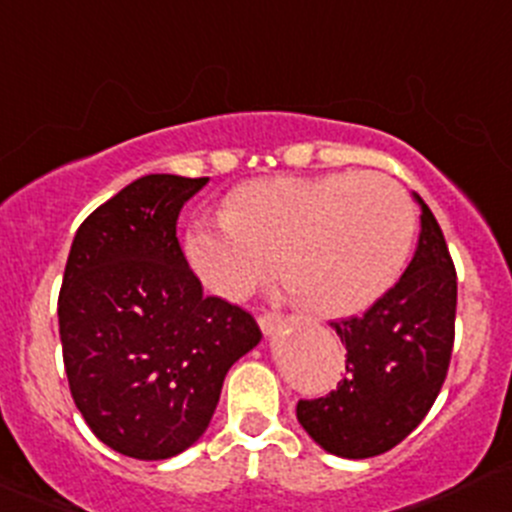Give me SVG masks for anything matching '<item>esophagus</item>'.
<instances>
[{
  "instance_id": "esophagus-1",
  "label": "esophagus",
  "mask_w": 512,
  "mask_h": 512,
  "mask_svg": "<svg viewBox=\"0 0 512 512\" xmlns=\"http://www.w3.org/2000/svg\"><path fill=\"white\" fill-rule=\"evenodd\" d=\"M258 325H261L263 335H273L278 325H281V315H273V313L261 315V318H258Z\"/></svg>"
}]
</instances>
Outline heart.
Returning <instances> with one entry per match:
<instances>
[{
  "label": "heart",
  "mask_w": 512,
  "mask_h": 512,
  "mask_svg": "<svg viewBox=\"0 0 512 512\" xmlns=\"http://www.w3.org/2000/svg\"><path fill=\"white\" fill-rule=\"evenodd\" d=\"M414 231L412 199L384 175L273 177L236 189L226 214L189 221L184 256L199 281L226 300L246 298L281 263L286 293L308 298L315 313L342 318L392 291Z\"/></svg>",
  "instance_id": "1"
}]
</instances>
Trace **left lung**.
<instances>
[{"label":"left lung","mask_w":512,"mask_h":512,"mask_svg":"<svg viewBox=\"0 0 512 512\" xmlns=\"http://www.w3.org/2000/svg\"><path fill=\"white\" fill-rule=\"evenodd\" d=\"M412 263L397 286L360 318L330 323L347 350L345 379L320 399H300V426L323 451L370 458L421 424L449 370L456 323V271L439 221L424 199Z\"/></svg>","instance_id":"8db88e82"}]
</instances>
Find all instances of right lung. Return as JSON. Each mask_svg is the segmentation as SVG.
Here are the masks:
<instances>
[{
	"label": "right lung",
	"instance_id": "right-lung-1",
	"mask_svg": "<svg viewBox=\"0 0 512 512\" xmlns=\"http://www.w3.org/2000/svg\"><path fill=\"white\" fill-rule=\"evenodd\" d=\"M209 177L145 175L73 236L59 333L73 402L123 456L162 461L199 441L236 360L261 342L239 305L204 295L177 217Z\"/></svg>",
	"mask_w": 512,
	"mask_h": 512
}]
</instances>
